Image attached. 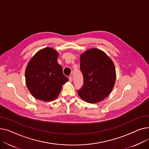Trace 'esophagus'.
<instances>
[{
    "instance_id": "obj_1",
    "label": "esophagus",
    "mask_w": 149,
    "mask_h": 149,
    "mask_svg": "<svg viewBox=\"0 0 149 149\" xmlns=\"http://www.w3.org/2000/svg\"><path fill=\"white\" fill-rule=\"evenodd\" d=\"M72 76H70V77H69V81H70V82H72Z\"/></svg>"
}]
</instances>
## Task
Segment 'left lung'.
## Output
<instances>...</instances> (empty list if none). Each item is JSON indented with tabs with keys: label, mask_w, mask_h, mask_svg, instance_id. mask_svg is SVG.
I'll list each match as a JSON object with an SVG mask.
<instances>
[{
	"label": "left lung",
	"mask_w": 149,
	"mask_h": 149,
	"mask_svg": "<svg viewBox=\"0 0 149 149\" xmlns=\"http://www.w3.org/2000/svg\"><path fill=\"white\" fill-rule=\"evenodd\" d=\"M80 69L84 84L78 94L82 100L97 103L110 94L115 83L116 70L113 61L104 51L94 48L82 53Z\"/></svg>",
	"instance_id": "obj_1"
}]
</instances>
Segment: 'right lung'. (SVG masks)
<instances>
[{
    "label": "right lung",
    "instance_id": "obj_1",
    "mask_svg": "<svg viewBox=\"0 0 149 149\" xmlns=\"http://www.w3.org/2000/svg\"><path fill=\"white\" fill-rule=\"evenodd\" d=\"M58 52L45 48L37 52L25 69L26 86L36 99L48 102L56 99L62 86L69 80L58 63Z\"/></svg>",
    "mask_w": 149,
    "mask_h": 149
}]
</instances>
